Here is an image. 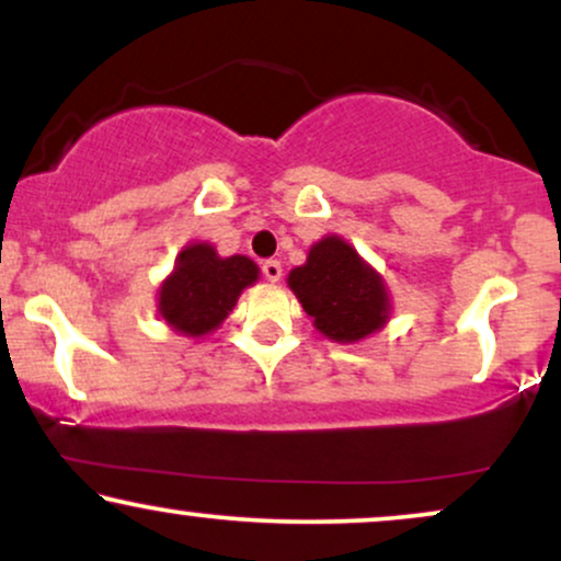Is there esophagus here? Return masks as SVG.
Listing matches in <instances>:
<instances>
[{"label":"esophagus","mask_w":561,"mask_h":561,"mask_svg":"<svg viewBox=\"0 0 561 561\" xmlns=\"http://www.w3.org/2000/svg\"><path fill=\"white\" fill-rule=\"evenodd\" d=\"M263 276H266L268 282H279L282 279V263L279 261H274V259H268V261H263Z\"/></svg>","instance_id":"1"}]
</instances>
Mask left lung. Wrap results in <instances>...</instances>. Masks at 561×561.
Here are the masks:
<instances>
[{
  "instance_id": "1",
  "label": "left lung",
  "mask_w": 561,
  "mask_h": 561,
  "mask_svg": "<svg viewBox=\"0 0 561 561\" xmlns=\"http://www.w3.org/2000/svg\"><path fill=\"white\" fill-rule=\"evenodd\" d=\"M287 285L313 327L334 343H358L390 319L385 279L337 234L313 244L306 263L289 272Z\"/></svg>"
}]
</instances>
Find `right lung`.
I'll return each mask as SVG.
<instances>
[{"instance_id": "1", "label": "right lung", "mask_w": 561, "mask_h": 561, "mask_svg": "<svg viewBox=\"0 0 561 561\" xmlns=\"http://www.w3.org/2000/svg\"><path fill=\"white\" fill-rule=\"evenodd\" d=\"M259 266L244 255L221 259L214 244L192 242L176 255V266L158 289V313L186 337L214 332L244 287L259 279Z\"/></svg>"}]
</instances>
